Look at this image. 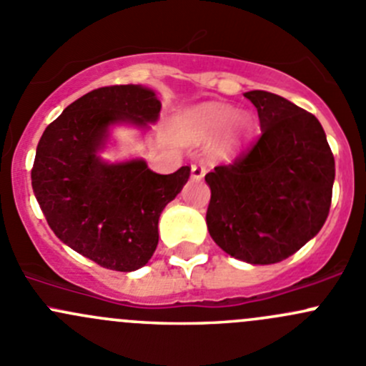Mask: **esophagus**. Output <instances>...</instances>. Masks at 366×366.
Here are the masks:
<instances>
[{
  "instance_id": "1",
  "label": "esophagus",
  "mask_w": 366,
  "mask_h": 366,
  "mask_svg": "<svg viewBox=\"0 0 366 366\" xmlns=\"http://www.w3.org/2000/svg\"><path fill=\"white\" fill-rule=\"evenodd\" d=\"M205 175V168L202 164H191V179L202 180Z\"/></svg>"
}]
</instances>
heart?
I'll use <instances>...</instances> for the list:
<instances>
[{"mask_svg":"<svg viewBox=\"0 0 366 366\" xmlns=\"http://www.w3.org/2000/svg\"><path fill=\"white\" fill-rule=\"evenodd\" d=\"M177 124L182 138L189 143H207L221 134L219 150L230 154L252 134L253 118L249 113H235L232 106L204 102L184 112Z\"/></svg>","mask_w":366,"mask_h":366,"instance_id":"obj_1","label":"heart"}]
</instances>
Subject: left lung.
Instances as JSON below:
<instances>
[{"label": "left lung", "instance_id": "left-lung-1", "mask_svg": "<svg viewBox=\"0 0 366 366\" xmlns=\"http://www.w3.org/2000/svg\"><path fill=\"white\" fill-rule=\"evenodd\" d=\"M262 134L232 164L205 175L207 228L217 246L252 265L282 262L326 221L335 157L312 113L264 90L246 92Z\"/></svg>", "mask_w": 366, "mask_h": 366}]
</instances>
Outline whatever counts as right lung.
Segmentation results:
<instances>
[{
	"label": "right lung",
	"instance_id": "right-lung-1",
	"mask_svg": "<svg viewBox=\"0 0 366 366\" xmlns=\"http://www.w3.org/2000/svg\"><path fill=\"white\" fill-rule=\"evenodd\" d=\"M159 112L152 88H97L47 125L36 147L31 186L51 230L74 252L112 271H136L152 258L162 209L189 179V166L159 175L142 157H102L114 142V127L149 132Z\"/></svg>",
	"mask_w": 366,
	"mask_h": 366
}]
</instances>
